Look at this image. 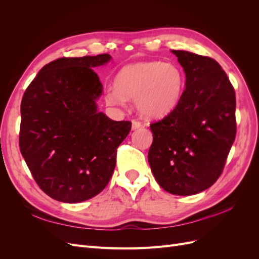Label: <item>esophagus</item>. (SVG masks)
Returning <instances> with one entry per match:
<instances>
[{
  "instance_id": "obj_1",
  "label": "esophagus",
  "mask_w": 259,
  "mask_h": 259,
  "mask_svg": "<svg viewBox=\"0 0 259 259\" xmlns=\"http://www.w3.org/2000/svg\"><path fill=\"white\" fill-rule=\"evenodd\" d=\"M142 126H143V124L140 123L139 121H136V120L132 121V130H133V131H136V130L140 128Z\"/></svg>"
}]
</instances>
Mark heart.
I'll list each match as a JSON object with an SVG mask.
<instances>
[{"mask_svg":"<svg viewBox=\"0 0 259 259\" xmlns=\"http://www.w3.org/2000/svg\"><path fill=\"white\" fill-rule=\"evenodd\" d=\"M185 84L183 69L173 62H133L117 72L115 86L107 92L106 101L111 106L124 107L127 98H134L140 115L156 120L175 110L182 99Z\"/></svg>","mask_w":259,"mask_h":259,"instance_id":"heart-1","label":"heart"}]
</instances>
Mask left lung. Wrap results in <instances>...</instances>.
Masks as SVG:
<instances>
[{
    "label": "left lung",
    "mask_w": 259,
    "mask_h": 259,
    "mask_svg": "<svg viewBox=\"0 0 259 259\" xmlns=\"http://www.w3.org/2000/svg\"><path fill=\"white\" fill-rule=\"evenodd\" d=\"M186 74L178 106L152 123L148 162L156 182L176 195L206 190L221 176L236 138V94L221 65L187 51H171Z\"/></svg>",
    "instance_id": "obj_1"
}]
</instances>
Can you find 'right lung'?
Wrapping results in <instances>:
<instances>
[{
    "instance_id": "1",
    "label": "right lung",
    "mask_w": 259,
    "mask_h": 259,
    "mask_svg": "<svg viewBox=\"0 0 259 259\" xmlns=\"http://www.w3.org/2000/svg\"><path fill=\"white\" fill-rule=\"evenodd\" d=\"M111 59L101 54L54 60L22 97L20 151L38 187L54 200H89L113 174L116 149L132 123L98 111L103 84L93 68Z\"/></svg>"
}]
</instances>
